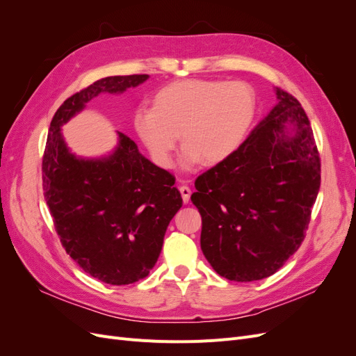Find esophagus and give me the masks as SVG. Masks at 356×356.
Instances as JSON below:
<instances>
[{
  "label": "esophagus",
  "instance_id": "1",
  "mask_svg": "<svg viewBox=\"0 0 356 356\" xmlns=\"http://www.w3.org/2000/svg\"><path fill=\"white\" fill-rule=\"evenodd\" d=\"M179 193H181V196H182V202L188 203L190 196H191V190L187 186H181L179 187Z\"/></svg>",
  "mask_w": 356,
  "mask_h": 356
}]
</instances>
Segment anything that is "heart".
<instances>
[{
    "label": "heart",
    "mask_w": 356,
    "mask_h": 356,
    "mask_svg": "<svg viewBox=\"0 0 356 356\" xmlns=\"http://www.w3.org/2000/svg\"><path fill=\"white\" fill-rule=\"evenodd\" d=\"M257 113V96L250 84L212 79H186L161 86L152 108L139 106L134 129L161 168L172 165V154L186 145L182 166L202 160L218 165L230 159L250 132Z\"/></svg>",
    "instance_id": "1"
}]
</instances>
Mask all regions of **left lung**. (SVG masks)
Here are the masks:
<instances>
[{
    "instance_id": "8db88e82",
    "label": "left lung",
    "mask_w": 356,
    "mask_h": 356,
    "mask_svg": "<svg viewBox=\"0 0 356 356\" xmlns=\"http://www.w3.org/2000/svg\"><path fill=\"white\" fill-rule=\"evenodd\" d=\"M277 104L230 159L197 177L202 252L220 276L252 282L281 268L303 242L321 186L309 118L293 95Z\"/></svg>"
}]
</instances>
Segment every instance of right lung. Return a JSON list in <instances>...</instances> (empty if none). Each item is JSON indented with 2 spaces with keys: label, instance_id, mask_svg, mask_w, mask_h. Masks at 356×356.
Wrapping results in <instances>:
<instances>
[{
  "label": "right lung",
  "instance_id": "right-lung-1",
  "mask_svg": "<svg viewBox=\"0 0 356 356\" xmlns=\"http://www.w3.org/2000/svg\"><path fill=\"white\" fill-rule=\"evenodd\" d=\"M147 79L114 75L70 96L51 118L42 156V190L62 246L86 273L110 285L134 284L154 267L182 207L175 177L122 132L108 157H75L60 127L99 93H123Z\"/></svg>",
  "mask_w": 356,
  "mask_h": 356
}]
</instances>
